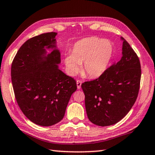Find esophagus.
Listing matches in <instances>:
<instances>
[{"instance_id":"obj_1","label":"esophagus","mask_w":155,"mask_h":155,"mask_svg":"<svg viewBox=\"0 0 155 155\" xmlns=\"http://www.w3.org/2000/svg\"><path fill=\"white\" fill-rule=\"evenodd\" d=\"M77 87H78V89H80L81 88V84H82V81H80V80H77Z\"/></svg>"}]
</instances>
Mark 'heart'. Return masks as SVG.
Listing matches in <instances>:
<instances>
[{"label": "heart", "instance_id": "1", "mask_svg": "<svg viewBox=\"0 0 155 155\" xmlns=\"http://www.w3.org/2000/svg\"><path fill=\"white\" fill-rule=\"evenodd\" d=\"M113 54V46L107 40L97 37L85 38L77 42L71 54L65 58V64L71 75L80 71L82 64V72L88 77L97 78L106 70Z\"/></svg>", "mask_w": 155, "mask_h": 155}]
</instances>
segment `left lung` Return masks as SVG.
Returning a JSON list of instances; mask_svg holds the SVG:
<instances>
[{
  "label": "left lung",
  "instance_id": "obj_1",
  "mask_svg": "<svg viewBox=\"0 0 155 155\" xmlns=\"http://www.w3.org/2000/svg\"><path fill=\"white\" fill-rule=\"evenodd\" d=\"M122 54L120 61L107 68L98 78L81 85L87 117L98 126H110L120 122L138 97L140 63L138 55L125 40Z\"/></svg>",
  "mask_w": 155,
  "mask_h": 155
}]
</instances>
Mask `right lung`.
Returning <instances> with one entry per match:
<instances>
[{
  "label": "right lung",
  "instance_id": "add662e5",
  "mask_svg": "<svg viewBox=\"0 0 155 155\" xmlns=\"http://www.w3.org/2000/svg\"><path fill=\"white\" fill-rule=\"evenodd\" d=\"M57 33L34 36L24 42L11 66V79L17 103L24 115L35 124L51 126L61 121L72 94L74 78L58 68L61 54L54 50L48 56L45 47L55 48Z\"/></svg>",
  "mask_w": 155,
  "mask_h": 155
}]
</instances>
